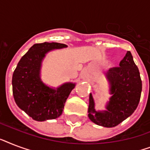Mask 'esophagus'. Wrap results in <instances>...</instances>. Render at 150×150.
Segmentation results:
<instances>
[{
  "instance_id": "obj_1",
  "label": "esophagus",
  "mask_w": 150,
  "mask_h": 150,
  "mask_svg": "<svg viewBox=\"0 0 150 150\" xmlns=\"http://www.w3.org/2000/svg\"><path fill=\"white\" fill-rule=\"evenodd\" d=\"M88 77V74L86 71H82V72H81V78H82V79H86Z\"/></svg>"
}]
</instances>
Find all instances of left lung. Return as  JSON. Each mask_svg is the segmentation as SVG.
<instances>
[{
  "mask_svg": "<svg viewBox=\"0 0 150 150\" xmlns=\"http://www.w3.org/2000/svg\"><path fill=\"white\" fill-rule=\"evenodd\" d=\"M106 75L111 95L106 110L95 109V102L90 93L88 117L97 125L112 128L128 118L137 108L142 93V80L130 51L126 53L119 67L110 68Z\"/></svg>",
  "mask_w": 150,
  "mask_h": 150,
  "instance_id": "left-lung-1",
  "label": "left lung"
}]
</instances>
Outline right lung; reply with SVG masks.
Instances as JSON below:
<instances>
[{"mask_svg":"<svg viewBox=\"0 0 150 150\" xmlns=\"http://www.w3.org/2000/svg\"><path fill=\"white\" fill-rule=\"evenodd\" d=\"M68 46L59 43H36L22 57L12 75V92L16 104L37 121L57 118L75 83L65 82L57 88L48 86L40 77L46 54Z\"/></svg>","mask_w":150,"mask_h":150,"instance_id":"obj_1","label":"right lung"}]
</instances>
